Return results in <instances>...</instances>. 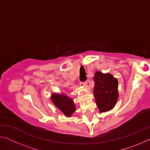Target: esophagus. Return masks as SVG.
Masks as SVG:
<instances>
[{
  "label": "esophagus",
  "mask_w": 150,
  "mask_h": 150,
  "mask_svg": "<svg viewBox=\"0 0 150 150\" xmlns=\"http://www.w3.org/2000/svg\"><path fill=\"white\" fill-rule=\"evenodd\" d=\"M87 85V82L85 81V82H81V86H82L83 87H86V86Z\"/></svg>",
  "instance_id": "1"
}]
</instances>
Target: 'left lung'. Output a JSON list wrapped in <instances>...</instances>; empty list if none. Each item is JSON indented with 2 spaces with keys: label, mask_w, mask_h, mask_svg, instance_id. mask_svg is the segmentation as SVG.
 Masks as SVG:
<instances>
[{
  "label": "left lung",
  "mask_w": 150,
  "mask_h": 150,
  "mask_svg": "<svg viewBox=\"0 0 150 150\" xmlns=\"http://www.w3.org/2000/svg\"><path fill=\"white\" fill-rule=\"evenodd\" d=\"M94 97L100 112H105L114 108L118 98V80L110 73L96 71L94 77Z\"/></svg>",
  "instance_id": "8db88e82"
}]
</instances>
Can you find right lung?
Wrapping results in <instances>:
<instances>
[{
    "instance_id": "1",
    "label": "right lung",
    "mask_w": 150,
    "mask_h": 150,
    "mask_svg": "<svg viewBox=\"0 0 150 150\" xmlns=\"http://www.w3.org/2000/svg\"><path fill=\"white\" fill-rule=\"evenodd\" d=\"M51 99L54 105L67 117L71 116L76 110L73 99L66 95L54 93L52 95Z\"/></svg>"
}]
</instances>
